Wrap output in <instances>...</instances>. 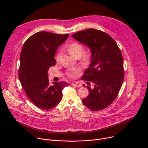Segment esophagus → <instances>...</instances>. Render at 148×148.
<instances>
[{
	"instance_id": "esophagus-1",
	"label": "esophagus",
	"mask_w": 148,
	"mask_h": 148,
	"mask_svg": "<svg viewBox=\"0 0 148 148\" xmlns=\"http://www.w3.org/2000/svg\"><path fill=\"white\" fill-rule=\"evenodd\" d=\"M72 85H73V86H77V87H80V86H82V84L79 82H73L72 83Z\"/></svg>"
}]
</instances>
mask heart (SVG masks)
Returning <instances> with one entry per match:
<instances>
[{
	"label": "heart",
	"mask_w": 148,
	"mask_h": 148,
	"mask_svg": "<svg viewBox=\"0 0 148 148\" xmlns=\"http://www.w3.org/2000/svg\"><path fill=\"white\" fill-rule=\"evenodd\" d=\"M68 50H69V53H71L73 56H75L77 58L80 57L83 54L84 51V47L82 44H80L78 42H74V43H72L71 44H70L69 46L68 47ZM60 54V53H59L58 54V55L56 56V61L59 60ZM87 59H88L87 56L83 57L84 60H86ZM79 69L73 68V69H71L69 70L67 73V74L69 77H71V78H74V77L76 76V75L77 74V73H79Z\"/></svg>",
	"instance_id": "heart-1"
}]
</instances>
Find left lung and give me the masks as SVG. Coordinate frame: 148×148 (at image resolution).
<instances>
[{
  "label": "left lung",
  "mask_w": 148,
  "mask_h": 148,
  "mask_svg": "<svg viewBox=\"0 0 148 148\" xmlns=\"http://www.w3.org/2000/svg\"><path fill=\"white\" fill-rule=\"evenodd\" d=\"M72 36L88 46L91 51V62L82 79L94 84L87 87L88 96L83 104L92 111L103 110L117 97L124 78L123 60L121 51L113 39L99 30L88 29ZM83 86L84 87V85Z\"/></svg>",
  "instance_id": "obj_1"
}]
</instances>
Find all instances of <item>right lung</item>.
I'll return each instance as SVG.
<instances>
[{
	"label": "right lung",
	"instance_id": "right-lung-1",
	"mask_svg": "<svg viewBox=\"0 0 148 148\" xmlns=\"http://www.w3.org/2000/svg\"><path fill=\"white\" fill-rule=\"evenodd\" d=\"M69 34L39 32L30 36L20 53L18 77L23 89L32 103L43 110L55 107L62 98V91L69 85L64 82L50 84L47 71L55 65L58 48Z\"/></svg>",
	"mask_w": 148,
	"mask_h": 148
}]
</instances>
